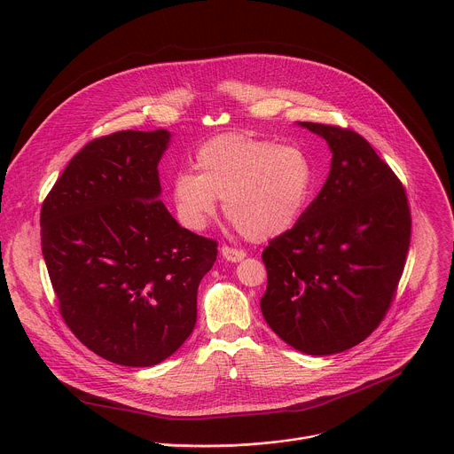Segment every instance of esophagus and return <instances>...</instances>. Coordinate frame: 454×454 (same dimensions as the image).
Instances as JSON below:
<instances>
[{
  "label": "esophagus",
  "mask_w": 454,
  "mask_h": 454,
  "mask_svg": "<svg viewBox=\"0 0 454 454\" xmlns=\"http://www.w3.org/2000/svg\"><path fill=\"white\" fill-rule=\"evenodd\" d=\"M221 253H223V256L226 258L228 262H240L242 258L246 256V251H244V249L231 247V246H223V247H221Z\"/></svg>",
  "instance_id": "esophagus-1"
}]
</instances>
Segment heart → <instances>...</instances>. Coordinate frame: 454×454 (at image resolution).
I'll list each match as a JSON object with an SVG mask.
<instances>
[{"instance_id": "1", "label": "heart", "mask_w": 454, "mask_h": 454, "mask_svg": "<svg viewBox=\"0 0 454 454\" xmlns=\"http://www.w3.org/2000/svg\"><path fill=\"white\" fill-rule=\"evenodd\" d=\"M196 168L172 179V203L179 223L203 230L223 200L226 217L249 240H268L291 230L310 192L312 167L294 145H278L253 133H224L196 153Z\"/></svg>"}]
</instances>
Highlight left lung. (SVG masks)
Masks as SVG:
<instances>
[{"label":"left lung","instance_id":"8db88e82","mask_svg":"<svg viewBox=\"0 0 454 454\" xmlns=\"http://www.w3.org/2000/svg\"><path fill=\"white\" fill-rule=\"evenodd\" d=\"M333 151L329 177L298 223L262 251L268 325L293 348L329 356L364 341L390 309L411 239L406 190L352 129L301 121Z\"/></svg>","mask_w":454,"mask_h":454}]
</instances>
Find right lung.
Segmentation results:
<instances>
[{
	"label": "right lung",
	"instance_id": "1",
	"mask_svg": "<svg viewBox=\"0 0 454 454\" xmlns=\"http://www.w3.org/2000/svg\"><path fill=\"white\" fill-rule=\"evenodd\" d=\"M165 129L86 144L41 207V246L64 323L97 356L153 366L196 327L217 240L181 228L160 198Z\"/></svg>",
	"mask_w": 454,
	"mask_h": 454
}]
</instances>
